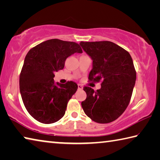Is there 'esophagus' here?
Listing matches in <instances>:
<instances>
[{"instance_id":"obj_1","label":"esophagus","mask_w":160,"mask_h":160,"mask_svg":"<svg viewBox=\"0 0 160 160\" xmlns=\"http://www.w3.org/2000/svg\"><path fill=\"white\" fill-rule=\"evenodd\" d=\"M78 90H82V86L81 85H80V84H78Z\"/></svg>"}]
</instances>
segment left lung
Segmentation results:
<instances>
[{"mask_svg":"<svg viewBox=\"0 0 160 160\" xmlns=\"http://www.w3.org/2000/svg\"><path fill=\"white\" fill-rule=\"evenodd\" d=\"M80 44L93 60L89 82H101V89L97 91L84 87L87 94L81 103L84 112L96 123L112 122L125 112L131 101L136 80L132 59L128 51L112 42Z\"/></svg>","mask_w":160,"mask_h":160,"instance_id":"8db88e82","label":"left lung"}]
</instances>
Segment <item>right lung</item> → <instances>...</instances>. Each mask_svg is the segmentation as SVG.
<instances>
[{
	"instance_id": "add662e5",
	"label": "right lung",
	"mask_w": 160,
	"mask_h": 160,
	"mask_svg": "<svg viewBox=\"0 0 160 160\" xmlns=\"http://www.w3.org/2000/svg\"><path fill=\"white\" fill-rule=\"evenodd\" d=\"M76 52L82 53L77 43L53 39L35 46L26 55L20 74V94L27 111L39 122L53 123L64 116L78 85L68 81L56 85L54 73Z\"/></svg>"
}]
</instances>
